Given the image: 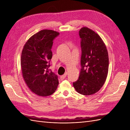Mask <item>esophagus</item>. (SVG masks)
<instances>
[{
    "instance_id": "1",
    "label": "esophagus",
    "mask_w": 130,
    "mask_h": 130,
    "mask_svg": "<svg viewBox=\"0 0 130 130\" xmlns=\"http://www.w3.org/2000/svg\"><path fill=\"white\" fill-rule=\"evenodd\" d=\"M67 73L64 74H63V75L61 76L60 77V79H61V80H63V79H65L66 78V77H67Z\"/></svg>"
}]
</instances>
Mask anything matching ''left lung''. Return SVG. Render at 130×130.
<instances>
[{"label": "left lung", "mask_w": 130, "mask_h": 130, "mask_svg": "<svg viewBox=\"0 0 130 130\" xmlns=\"http://www.w3.org/2000/svg\"><path fill=\"white\" fill-rule=\"evenodd\" d=\"M79 35L81 38V70L73 86L77 92L89 95L100 90L106 82L109 67L108 54L103 40L93 30L83 27Z\"/></svg>", "instance_id": "obj_1"}]
</instances>
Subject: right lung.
I'll return each mask as SVG.
<instances>
[{
	"label": "right lung",
	"instance_id": "1",
	"mask_svg": "<svg viewBox=\"0 0 130 130\" xmlns=\"http://www.w3.org/2000/svg\"><path fill=\"white\" fill-rule=\"evenodd\" d=\"M59 35V32L52 30H41L29 38L22 52L24 80L29 89L39 96L52 94L59 85L57 75L48 69L53 41Z\"/></svg>",
	"mask_w": 130,
	"mask_h": 130
}]
</instances>
